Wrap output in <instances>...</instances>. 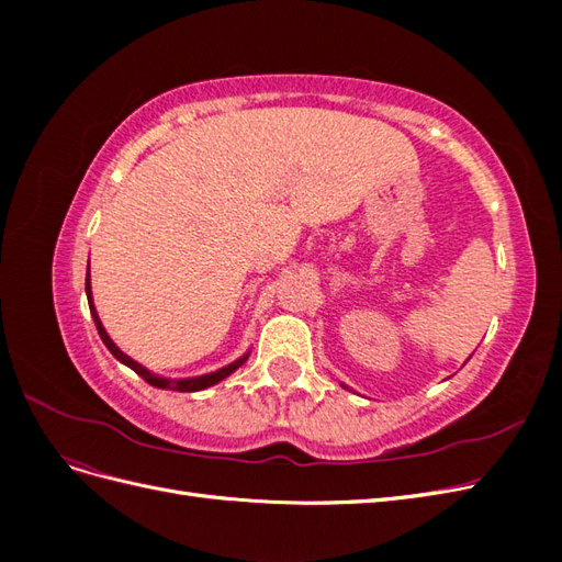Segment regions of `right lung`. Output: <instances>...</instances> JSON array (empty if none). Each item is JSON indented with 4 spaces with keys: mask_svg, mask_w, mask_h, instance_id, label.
I'll return each mask as SVG.
<instances>
[{
    "mask_svg": "<svg viewBox=\"0 0 562 562\" xmlns=\"http://www.w3.org/2000/svg\"><path fill=\"white\" fill-rule=\"evenodd\" d=\"M87 297H89V310H91V316H93V321H95L98 335H100V339H103V342H105V347L112 351L114 359L122 361L124 366H128L133 372H138V375H140L147 384L157 386V389H171V391H201V389H209V386L217 384L220 380L229 378L232 372H234L236 368H241V366L246 363V359H248V353H244L239 361H234V363H229V366H225V368H220V370H215V372H209V375H201V378H187V380L159 378V375H155V372H149L145 366H140L138 361H133L131 356H126L122 349H119V347L112 342L110 335H108L105 328H103V323H100V318H98L95 304H93V297H91V279H89V274H87Z\"/></svg>",
    "mask_w": 562,
    "mask_h": 562,
    "instance_id": "obj_1",
    "label": "right lung"
}]
</instances>
